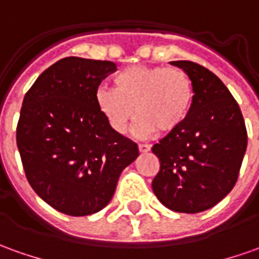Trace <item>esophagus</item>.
Returning <instances> with one entry per match:
<instances>
[{"instance_id":"1","label":"esophagus","mask_w":259,"mask_h":259,"mask_svg":"<svg viewBox=\"0 0 259 259\" xmlns=\"http://www.w3.org/2000/svg\"><path fill=\"white\" fill-rule=\"evenodd\" d=\"M139 150H140V153H147V152H150V146H149V144L140 143V144H139Z\"/></svg>"}]
</instances>
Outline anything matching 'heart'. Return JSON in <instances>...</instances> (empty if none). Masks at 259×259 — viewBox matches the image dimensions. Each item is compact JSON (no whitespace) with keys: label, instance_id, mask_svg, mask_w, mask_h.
<instances>
[{"label":"heart","instance_id":"obj_1","mask_svg":"<svg viewBox=\"0 0 259 259\" xmlns=\"http://www.w3.org/2000/svg\"><path fill=\"white\" fill-rule=\"evenodd\" d=\"M113 83L115 89H98L96 103L119 133L127 129L135 113L139 136L156 130L171 133L187 120L194 102V83L180 68L136 65L116 75Z\"/></svg>","mask_w":259,"mask_h":259}]
</instances>
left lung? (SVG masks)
<instances>
[{"label":"left lung","mask_w":259,"mask_h":259,"mask_svg":"<svg viewBox=\"0 0 259 259\" xmlns=\"http://www.w3.org/2000/svg\"><path fill=\"white\" fill-rule=\"evenodd\" d=\"M170 63L190 75L194 102L187 120L152 147L160 161L152 189L167 208L196 214L214 207L235 186L247 127L237 100L211 70L191 61Z\"/></svg>","instance_id":"obj_1"}]
</instances>
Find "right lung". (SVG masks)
I'll return each mask as SVG.
<instances>
[{"label":"right lung","mask_w":259,"mask_h":259,"mask_svg":"<svg viewBox=\"0 0 259 259\" xmlns=\"http://www.w3.org/2000/svg\"><path fill=\"white\" fill-rule=\"evenodd\" d=\"M115 70L110 61L63 58L25 93L17 124L22 167L33 191L59 212L80 217L105 208L139 156L96 103L100 82Z\"/></svg>","instance_id":"add662e5"}]
</instances>
